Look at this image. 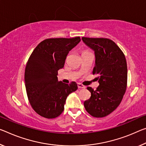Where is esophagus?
<instances>
[{
  "label": "esophagus",
  "instance_id": "esophagus-1",
  "mask_svg": "<svg viewBox=\"0 0 146 146\" xmlns=\"http://www.w3.org/2000/svg\"><path fill=\"white\" fill-rule=\"evenodd\" d=\"M77 86H78V88L79 89H83V88H85V86L83 84H80V83H78V84H77Z\"/></svg>",
  "mask_w": 146,
  "mask_h": 146
}]
</instances>
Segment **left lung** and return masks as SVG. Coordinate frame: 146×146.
I'll return each instance as SVG.
<instances>
[{
    "label": "left lung",
    "mask_w": 146,
    "mask_h": 146,
    "mask_svg": "<svg viewBox=\"0 0 146 146\" xmlns=\"http://www.w3.org/2000/svg\"><path fill=\"white\" fill-rule=\"evenodd\" d=\"M82 41L95 52L93 74L98 75L99 86L87 89L91 97L84 101L86 110L95 117H105L116 109L125 93L127 66L123 52L114 41L107 38L82 37Z\"/></svg>",
    "instance_id": "left-lung-1"
}]
</instances>
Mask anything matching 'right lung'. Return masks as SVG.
I'll list each match as a JSON object with an SVG mask.
<instances>
[{"instance_id":"obj_1","label":"right lung","mask_w":146,"mask_h":146,"mask_svg":"<svg viewBox=\"0 0 146 146\" xmlns=\"http://www.w3.org/2000/svg\"><path fill=\"white\" fill-rule=\"evenodd\" d=\"M80 41L73 38H49L34 48L25 68L28 99L34 111L47 119L55 118L64 109L66 98L77 90V84L58 80V71L64 68L69 52Z\"/></svg>"}]
</instances>
